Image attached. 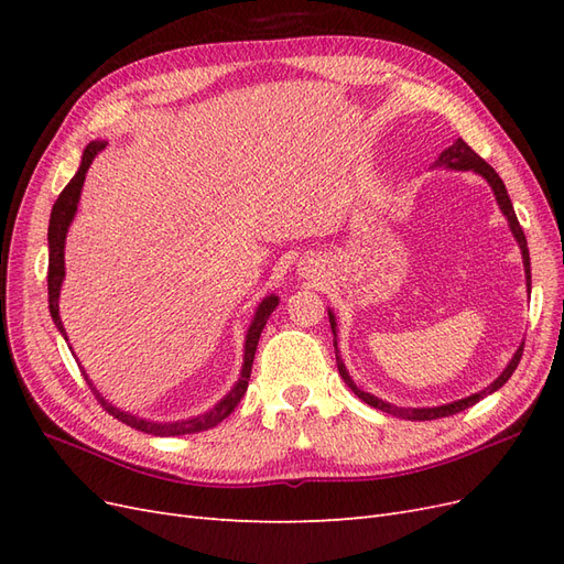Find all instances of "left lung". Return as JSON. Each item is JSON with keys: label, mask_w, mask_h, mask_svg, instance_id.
<instances>
[{"label": "left lung", "mask_w": 564, "mask_h": 564, "mask_svg": "<svg viewBox=\"0 0 564 564\" xmlns=\"http://www.w3.org/2000/svg\"><path fill=\"white\" fill-rule=\"evenodd\" d=\"M433 166L460 169V172H468V169H473V172H477V174L487 178V183L491 185L494 195H497V202H499V207H501L503 216L508 218V226H510V230H513L516 240H518V245H520V249H522V261H524V272H527V286L532 284V270H529V249H527V237H524V232H522V226L518 224V216H516V209H513V202H510L508 191H506L503 181L499 178V174L494 172V169H491V166H489L480 155H477V152H475V150H473L464 139H456V141H454L445 152H440V158L435 160V164H433ZM329 324H332V332H334V348H336V319H334V313H332V311H329ZM522 350H524V344L516 350L513 360H510V362H508V367L501 371V377H499L497 381H494V383H489L485 390L475 392V395H470V398H464V400H458V402H452V404L423 406V409H404V406H395V404L383 402V400L373 398V395H369V392H365V390L357 388V386H355V381L350 379V373H348V369H346L344 360H340L338 350H336V365H338L340 379H344V381L348 383V388L355 392V395L360 398L362 402H367L369 406H373V409H381V412L392 414V416L409 419V421H433V419H442V416H452V414L464 412V409H468V406H473L475 402H480L482 398L491 395L494 390H499V388H501L510 377H513V371H516V369H518V365H520Z\"/></svg>", "instance_id": "8db88e82"}]
</instances>
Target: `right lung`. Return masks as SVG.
<instances>
[{"instance_id": "obj_1", "label": "right lung", "mask_w": 564, "mask_h": 564, "mask_svg": "<svg viewBox=\"0 0 564 564\" xmlns=\"http://www.w3.org/2000/svg\"><path fill=\"white\" fill-rule=\"evenodd\" d=\"M106 148V141H91L87 145V150H84L82 155V164L77 169V174L73 176V181L67 183L63 187V193L58 195L54 209H51V218H48V313L51 317H54V324L56 329L63 334V338L67 340L65 336V327L61 322V315H58V296H61V284H63V278H65V235H67V228H70L73 218H75V212H77V202H79V195H82V185H84V178H87V172L89 166L94 162V158L98 155L100 150ZM280 299L278 296H265L259 308H256V315H253V322L251 327L247 332V340H245V365H242V373L240 379H237V383L232 386V390L228 392V395L220 400L214 409H209L207 414H199V416H193V419H183V421H166V423H160V421H148V419H139L133 416L129 412H122V409L112 406L100 392L94 388V383L89 381L87 373H84V379L89 381L91 390L96 400L104 404V409L108 414H112L117 421H122L127 425H131V429L141 431V433H148V435H160V437H172V435H191V433H199V431H209L214 429V425H218L220 421H224L226 416H230L232 409L240 404L242 395L247 392V386H249V377H251V365H253V355H256V346H259V338H261V332L265 327V322L270 317V313L278 308ZM73 350V348H70Z\"/></svg>"}]
</instances>
